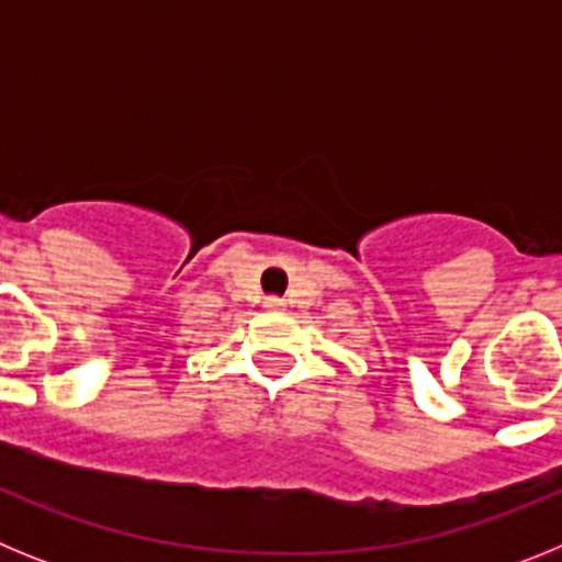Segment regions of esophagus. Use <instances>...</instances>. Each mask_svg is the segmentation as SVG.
Listing matches in <instances>:
<instances>
[{
  "label": "esophagus",
  "mask_w": 562,
  "mask_h": 562,
  "mask_svg": "<svg viewBox=\"0 0 562 562\" xmlns=\"http://www.w3.org/2000/svg\"><path fill=\"white\" fill-rule=\"evenodd\" d=\"M265 306H267V310H272V312L284 310V297H278V295H267V297H265Z\"/></svg>",
  "instance_id": "34e87169"
}]
</instances>
